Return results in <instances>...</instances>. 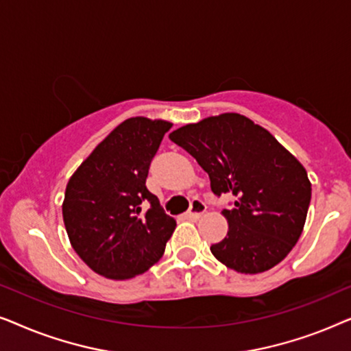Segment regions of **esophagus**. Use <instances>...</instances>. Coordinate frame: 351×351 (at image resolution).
<instances>
[{
    "mask_svg": "<svg viewBox=\"0 0 351 351\" xmlns=\"http://www.w3.org/2000/svg\"><path fill=\"white\" fill-rule=\"evenodd\" d=\"M204 213H206V204L203 203V201L195 199L190 206V210L186 213V217L191 219V220H196V219H199Z\"/></svg>",
    "mask_w": 351,
    "mask_h": 351,
    "instance_id": "esophagus-1",
    "label": "esophagus"
}]
</instances>
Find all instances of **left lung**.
Returning <instances> with one entry per match:
<instances>
[{
    "label": "left lung",
    "instance_id": "left-lung-1",
    "mask_svg": "<svg viewBox=\"0 0 351 351\" xmlns=\"http://www.w3.org/2000/svg\"><path fill=\"white\" fill-rule=\"evenodd\" d=\"M208 172L214 195L237 196L228 232L210 252L238 273L267 271L299 241L311 199L305 167L267 129L223 113L169 134Z\"/></svg>",
    "mask_w": 351,
    "mask_h": 351
}]
</instances>
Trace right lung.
<instances>
[{"mask_svg": "<svg viewBox=\"0 0 351 351\" xmlns=\"http://www.w3.org/2000/svg\"><path fill=\"white\" fill-rule=\"evenodd\" d=\"M171 128L162 119H126L94 148L66 184L62 204L66 234L75 252L99 275L129 280L165 254L176 220L166 215L145 180Z\"/></svg>", "mask_w": 351, "mask_h": 351, "instance_id": "1", "label": "right lung"}]
</instances>
